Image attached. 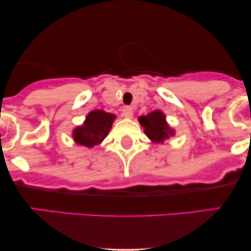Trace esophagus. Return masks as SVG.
I'll return each mask as SVG.
<instances>
[{
  "label": "esophagus",
  "mask_w": 251,
  "mask_h": 251,
  "mask_svg": "<svg viewBox=\"0 0 251 251\" xmlns=\"http://www.w3.org/2000/svg\"><path fill=\"white\" fill-rule=\"evenodd\" d=\"M123 117L125 118H132L133 117V111L129 106H126V107L123 108Z\"/></svg>",
  "instance_id": "1"
}]
</instances>
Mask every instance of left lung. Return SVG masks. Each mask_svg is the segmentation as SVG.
Masks as SVG:
<instances>
[{
	"label": "left lung",
	"instance_id": "obj_1",
	"mask_svg": "<svg viewBox=\"0 0 251 251\" xmlns=\"http://www.w3.org/2000/svg\"><path fill=\"white\" fill-rule=\"evenodd\" d=\"M139 124L143 126L144 133L154 144H163L170 137L175 135V129L166 122V116L159 109L150 112L148 116L138 118Z\"/></svg>",
	"mask_w": 251,
	"mask_h": 251
}]
</instances>
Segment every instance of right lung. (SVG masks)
<instances>
[{"instance_id":"right-lung-1","label":"right lung","mask_w":251,"mask_h":251,"mask_svg":"<svg viewBox=\"0 0 251 251\" xmlns=\"http://www.w3.org/2000/svg\"><path fill=\"white\" fill-rule=\"evenodd\" d=\"M116 118V114L102 109H93L86 116L82 125L76 126L72 132L74 142L88 149L94 148L107 137Z\"/></svg>"}]
</instances>
